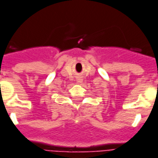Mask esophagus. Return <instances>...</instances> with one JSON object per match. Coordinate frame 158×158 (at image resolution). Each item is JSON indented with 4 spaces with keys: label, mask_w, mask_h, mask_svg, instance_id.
Here are the masks:
<instances>
[{
    "label": "esophagus",
    "mask_w": 158,
    "mask_h": 158,
    "mask_svg": "<svg viewBox=\"0 0 158 158\" xmlns=\"http://www.w3.org/2000/svg\"><path fill=\"white\" fill-rule=\"evenodd\" d=\"M79 81L80 82V81H82V80H81V79H79Z\"/></svg>",
    "instance_id": "esophagus-1"
}]
</instances>
